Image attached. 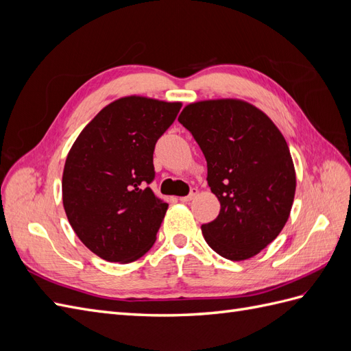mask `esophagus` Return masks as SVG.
I'll use <instances>...</instances> for the list:
<instances>
[{
    "label": "esophagus",
    "mask_w": 351,
    "mask_h": 351,
    "mask_svg": "<svg viewBox=\"0 0 351 351\" xmlns=\"http://www.w3.org/2000/svg\"><path fill=\"white\" fill-rule=\"evenodd\" d=\"M197 196V189H192V190H190V193L187 195V196H183V197H180L178 200L180 202H184V204H186V202H190V200H192V199H195Z\"/></svg>",
    "instance_id": "34e87169"
}]
</instances>
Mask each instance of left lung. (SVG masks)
I'll return each mask as SVG.
<instances>
[{
    "label": "left lung",
    "instance_id": "1",
    "mask_svg": "<svg viewBox=\"0 0 351 351\" xmlns=\"http://www.w3.org/2000/svg\"><path fill=\"white\" fill-rule=\"evenodd\" d=\"M178 121L204 152L221 204L202 234L222 258L254 256L277 239L293 206L295 169L284 136L263 111L232 98L189 104Z\"/></svg>",
    "mask_w": 351,
    "mask_h": 351
}]
</instances>
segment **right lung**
<instances>
[{
	"label": "right lung",
	"instance_id": "right-lung-1",
	"mask_svg": "<svg viewBox=\"0 0 351 351\" xmlns=\"http://www.w3.org/2000/svg\"><path fill=\"white\" fill-rule=\"evenodd\" d=\"M182 102L130 95L104 107L74 141L62 171L71 228L97 256L130 263L156 240L168 204L147 187L155 143Z\"/></svg>",
	"mask_w": 351,
	"mask_h": 351
}]
</instances>
